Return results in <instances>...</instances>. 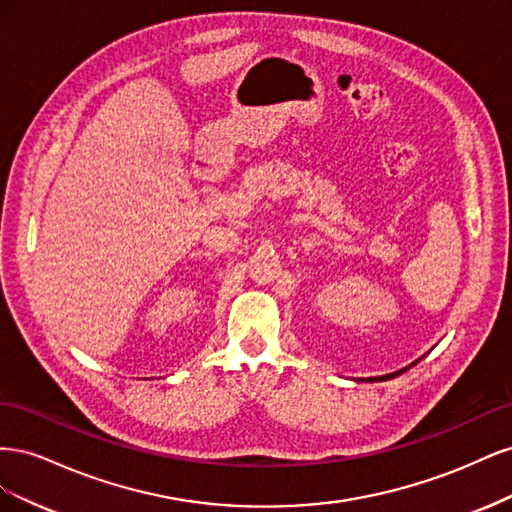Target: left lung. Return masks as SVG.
<instances>
[{
    "label": "left lung",
    "instance_id": "8db88e82",
    "mask_svg": "<svg viewBox=\"0 0 512 512\" xmlns=\"http://www.w3.org/2000/svg\"><path fill=\"white\" fill-rule=\"evenodd\" d=\"M414 365V363H412ZM410 365V367H412ZM408 367H404V369H399V371H393V374H386V376H380V378H367V382H378V380H391V378H395V376H399V374H404Z\"/></svg>",
    "mask_w": 512,
    "mask_h": 512
}]
</instances>
